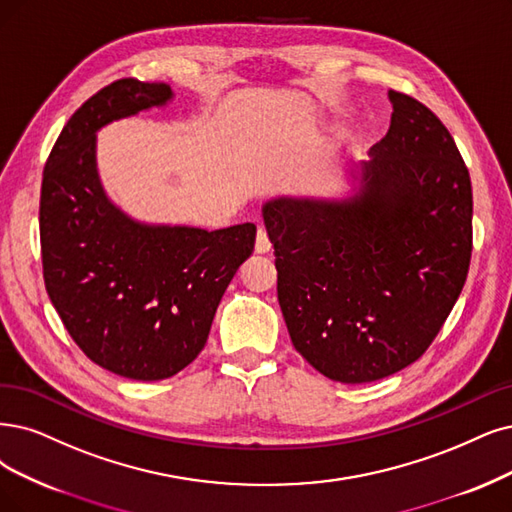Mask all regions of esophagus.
<instances>
[{"label":"esophagus","instance_id":"obj_1","mask_svg":"<svg viewBox=\"0 0 512 512\" xmlns=\"http://www.w3.org/2000/svg\"><path fill=\"white\" fill-rule=\"evenodd\" d=\"M270 249H272V242L268 238V232L263 230V227H259V230H257V240H255V251L259 255H266V253H270Z\"/></svg>","mask_w":512,"mask_h":512}]
</instances>
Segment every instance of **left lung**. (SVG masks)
I'll list each match as a JSON object with an SVG mask.
<instances>
[{
	"label": "left lung",
	"mask_w": 512,
	"mask_h": 512,
	"mask_svg": "<svg viewBox=\"0 0 512 512\" xmlns=\"http://www.w3.org/2000/svg\"><path fill=\"white\" fill-rule=\"evenodd\" d=\"M388 97L390 128L354 196L261 208L291 342L342 384L418 361L456 306L472 255V187L456 141L420 101Z\"/></svg>",
	"instance_id": "1"
}]
</instances>
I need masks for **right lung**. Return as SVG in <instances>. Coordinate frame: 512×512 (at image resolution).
Segmentation results:
<instances>
[{"label":"right lung","instance_id":"obj_1","mask_svg":"<svg viewBox=\"0 0 512 512\" xmlns=\"http://www.w3.org/2000/svg\"><path fill=\"white\" fill-rule=\"evenodd\" d=\"M173 99L168 84L124 78L73 113L46 160L40 196L44 282L73 342L99 367L139 382L202 352L219 301L251 257L257 227L206 232L147 225L113 204L97 170V130Z\"/></svg>","mask_w":512,"mask_h":512}]
</instances>
